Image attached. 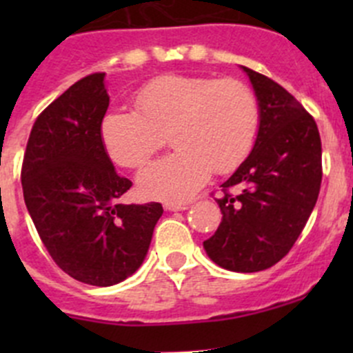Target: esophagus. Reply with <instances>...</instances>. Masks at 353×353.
<instances>
[{
	"instance_id": "obj_1",
	"label": "esophagus",
	"mask_w": 353,
	"mask_h": 353,
	"mask_svg": "<svg viewBox=\"0 0 353 353\" xmlns=\"http://www.w3.org/2000/svg\"><path fill=\"white\" fill-rule=\"evenodd\" d=\"M163 208H165L167 212H183V210L190 208V205H181V203H165Z\"/></svg>"
}]
</instances>
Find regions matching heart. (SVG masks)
<instances>
[{
    "label": "heart",
    "mask_w": 353,
    "mask_h": 353,
    "mask_svg": "<svg viewBox=\"0 0 353 353\" xmlns=\"http://www.w3.org/2000/svg\"><path fill=\"white\" fill-rule=\"evenodd\" d=\"M134 105L102 117L101 140L117 165L141 169L169 134L176 152L138 176L145 198L186 201L212 170L239 167L258 137V101L243 81L165 74L143 85Z\"/></svg>",
    "instance_id": "b5f03b06"
}]
</instances>
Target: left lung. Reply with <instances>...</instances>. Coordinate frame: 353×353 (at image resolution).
<instances>
[{"label": "left lung", "instance_id": "obj_1", "mask_svg": "<svg viewBox=\"0 0 353 353\" xmlns=\"http://www.w3.org/2000/svg\"><path fill=\"white\" fill-rule=\"evenodd\" d=\"M241 68L258 101V137L222 184V222L203 248L222 268L252 273L279 263L301 236L321 188V138L311 114L282 85Z\"/></svg>", "mask_w": 353, "mask_h": 353}]
</instances>
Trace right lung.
Returning a JSON list of instances; mask_svg holds the SVG:
<instances>
[{"mask_svg": "<svg viewBox=\"0 0 353 353\" xmlns=\"http://www.w3.org/2000/svg\"><path fill=\"white\" fill-rule=\"evenodd\" d=\"M104 80L105 73L88 74L42 110L22 165L25 205L51 258L97 287L140 268L163 213L160 203H119L131 181L117 176L101 140Z\"/></svg>", "mask_w": 353, "mask_h": 353, "instance_id": "add662e5", "label": "right lung"}]
</instances>
